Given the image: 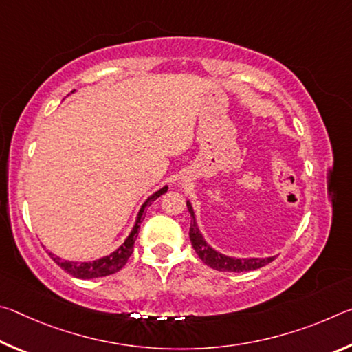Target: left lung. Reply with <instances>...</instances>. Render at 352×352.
Returning a JSON list of instances; mask_svg holds the SVG:
<instances>
[{
	"mask_svg": "<svg viewBox=\"0 0 352 352\" xmlns=\"http://www.w3.org/2000/svg\"><path fill=\"white\" fill-rule=\"evenodd\" d=\"M188 210L190 212V228H189V239L195 253L199 254V258L205 262L206 265H210L211 269H216L219 272H250L261 269L275 258H250V259H236L230 258V256H225L222 253L216 252V250L208 245L204 236L200 234L197 228V223H195V216L192 211V206L188 201Z\"/></svg>",
	"mask_w": 352,
	"mask_h": 352,
	"instance_id": "left-lung-1",
	"label": "left lung"
}]
</instances>
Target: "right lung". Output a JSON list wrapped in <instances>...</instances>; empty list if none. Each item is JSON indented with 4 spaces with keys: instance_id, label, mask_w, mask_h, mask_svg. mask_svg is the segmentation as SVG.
<instances>
[{
    "instance_id": "obj_1",
    "label": "right lung",
    "mask_w": 352,
    "mask_h": 352,
    "mask_svg": "<svg viewBox=\"0 0 352 352\" xmlns=\"http://www.w3.org/2000/svg\"><path fill=\"white\" fill-rule=\"evenodd\" d=\"M166 192H168V186H164L160 190H157L152 197L147 199V201L141 206V210L138 212V219H136V223L133 226L132 233H130L126 242H124L122 245L119 247L116 252H113L110 256H105V258H100V259L93 261V262H71V261L60 259L58 256H54L50 252L47 253H50L52 261H54L58 267H62L65 272L76 278L93 279V278H100V276H109V275H111V273H116L118 270H121L122 267L126 265V262L129 261L130 254L133 253V245H135L136 237H138L141 217H142V214H144L146 208L151 205L153 200H157L160 195H163Z\"/></svg>"
}]
</instances>
